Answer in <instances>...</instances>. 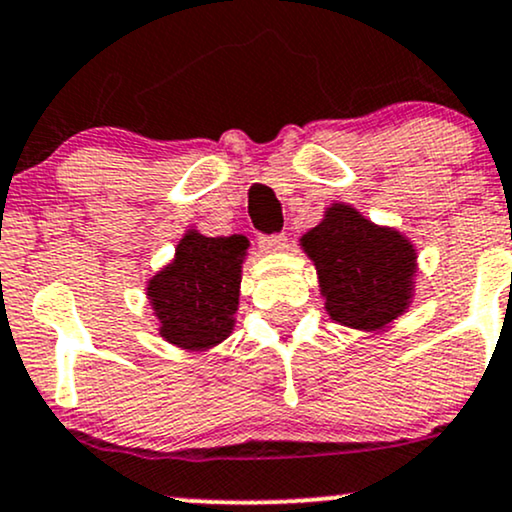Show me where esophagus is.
<instances>
[{
  "label": "esophagus",
  "mask_w": 512,
  "mask_h": 512,
  "mask_svg": "<svg viewBox=\"0 0 512 512\" xmlns=\"http://www.w3.org/2000/svg\"><path fill=\"white\" fill-rule=\"evenodd\" d=\"M258 249L263 254H280L287 249V237L285 234H273V237H261L258 239Z\"/></svg>",
  "instance_id": "1"
}]
</instances>
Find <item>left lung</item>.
I'll return each instance as SVG.
<instances>
[{
  "instance_id": "obj_1",
  "label": "left lung",
  "mask_w": 512,
  "mask_h": 512,
  "mask_svg": "<svg viewBox=\"0 0 512 512\" xmlns=\"http://www.w3.org/2000/svg\"><path fill=\"white\" fill-rule=\"evenodd\" d=\"M299 242L335 323L374 333L410 309L417 249L395 227L366 220L350 203H333Z\"/></svg>"
}]
</instances>
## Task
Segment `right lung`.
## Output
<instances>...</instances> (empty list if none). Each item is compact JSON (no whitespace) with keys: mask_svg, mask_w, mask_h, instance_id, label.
<instances>
[{"mask_svg":"<svg viewBox=\"0 0 512 512\" xmlns=\"http://www.w3.org/2000/svg\"><path fill=\"white\" fill-rule=\"evenodd\" d=\"M249 239L186 230L174 258L146 285L160 338L179 350L208 352L230 338L239 309Z\"/></svg>","mask_w":512,"mask_h":512,"instance_id":"1","label":"right lung"}]
</instances>
